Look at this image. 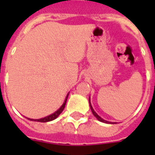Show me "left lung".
Wrapping results in <instances>:
<instances>
[{"mask_svg":"<svg viewBox=\"0 0 155 155\" xmlns=\"http://www.w3.org/2000/svg\"><path fill=\"white\" fill-rule=\"evenodd\" d=\"M89 105H90V108H91V110H92V113H93V115L96 117V118H97V120H100V121H101V122H104V123H107V124H116L115 122H110V121H108V120H104L103 118H101V117H100L98 114H97L96 112L94 111V109H93V108H92V104H91V102H90V97H89Z\"/></svg>","mask_w":155,"mask_h":155,"instance_id":"left-lung-1","label":"left lung"}]
</instances>
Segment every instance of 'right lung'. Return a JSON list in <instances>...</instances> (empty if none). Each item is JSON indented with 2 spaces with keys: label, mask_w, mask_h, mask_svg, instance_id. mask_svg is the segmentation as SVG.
Here are the masks:
<instances>
[{
  "label": "right lung",
  "mask_w": 155,
  "mask_h": 155,
  "mask_svg": "<svg viewBox=\"0 0 155 155\" xmlns=\"http://www.w3.org/2000/svg\"><path fill=\"white\" fill-rule=\"evenodd\" d=\"M68 95H69V93H68L67 97H66L65 101H64V102H63V104H62V106H61L60 108H58L57 111H55L54 113L51 114V115L47 116V117H45L43 118H40V119H30V118H28V117L26 118H27L28 120H33V121H38V122H48V121H51V120H54V119H56V118L58 117V116L60 115V113L63 112L64 108H65L66 102H67V100H68Z\"/></svg>",
  "instance_id": "obj_1"
}]
</instances>
